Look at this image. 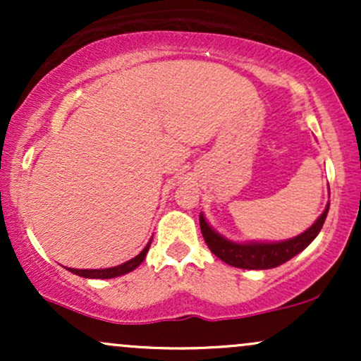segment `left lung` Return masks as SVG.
I'll use <instances>...</instances> for the list:
<instances>
[{
	"mask_svg": "<svg viewBox=\"0 0 361 361\" xmlns=\"http://www.w3.org/2000/svg\"><path fill=\"white\" fill-rule=\"evenodd\" d=\"M327 210H329V204L321 214V217L305 233L281 243H231L215 233L212 227L205 222L204 215H200V229L209 250L217 258H221L224 263L235 268H244V270H268V268H275L287 263L288 259L304 251L316 239V235L321 233L322 224L326 221Z\"/></svg>",
	"mask_w": 361,
	"mask_h": 361,
	"instance_id": "1",
	"label": "left lung"
}]
</instances>
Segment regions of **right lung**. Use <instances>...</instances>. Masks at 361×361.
Masks as SVG:
<instances>
[{
  "label": "right lung",
  "mask_w": 361,
  "mask_h": 361,
  "mask_svg": "<svg viewBox=\"0 0 361 361\" xmlns=\"http://www.w3.org/2000/svg\"><path fill=\"white\" fill-rule=\"evenodd\" d=\"M149 246H151V241L146 247H144L142 251L139 252L135 258H132L130 261H127V263H122L118 264V267H114V268H105V270H76V268H69V271L74 273V275H80V276H85V279H115V276H120V275H126V273L135 270V268L139 267L140 263H142L144 258H146L147 251H149Z\"/></svg>",
  "instance_id": "1"
}]
</instances>
